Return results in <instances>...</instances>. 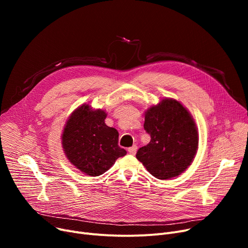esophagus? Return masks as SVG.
Returning <instances> with one entry per match:
<instances>
[{
    "mask_svg": "<svg viewBox=\"0 0 248 248\" xmlns=\"http://www.w3.org/2000/svg\"><path fill=\"white\" fill-rule=\"evenodd\" d=\"M137 151H138V147H137V146H133V147L127 149V152H128L129 154H131V155H136Z\"/></svg>",
    "mask_w": 248,
    "mask_h": 248,
    "instance_id": "1",
    "label": "esophagus"
}]
</instances>
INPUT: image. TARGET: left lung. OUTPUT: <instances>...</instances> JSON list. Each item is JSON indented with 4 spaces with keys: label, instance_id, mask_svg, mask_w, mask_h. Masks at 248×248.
<instances>
[{
    "label": "left lung",
    "instance_id": "obj_1",
    "mask_svg": "<svg viewBox=\"0 0 248 248\" xmlns=\"http://www.w3.org/2000/svg\"><path fill=\"white\" fill-rule=\"evenodd\" d=\"M145 131L151 140L136 157L154 177L179 176L191 165L198 150V131L190 112L172 98H165L145 113Z\"/></svg>",
    "mask_w": 248,
    "mask_h": 248
}]
</instances>
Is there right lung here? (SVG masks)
<instances>
[{"instance_id": "add662e5", "label": "right lung", "mask_w": 248, "mask_h": 248, "mask_svg": "<svg viewBox=\"0 0 248 248\" xmlns=\"http://www.w3.org/2000/svg\"><path fill=\"white\" fill-rule=\"evenodd\" d=\"M107 113L88 104L76 108L65 124L62 146L69 162L88 176L107 172L126 154L119 146V132L104 123Z\"/></svg>"}]
</instances>
